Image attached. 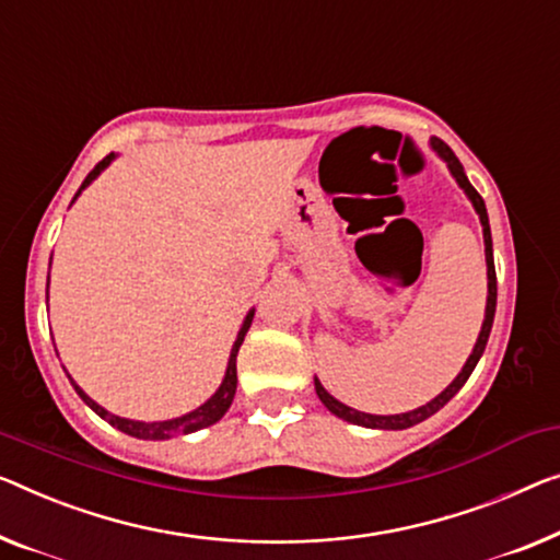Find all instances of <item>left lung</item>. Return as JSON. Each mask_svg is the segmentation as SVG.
Wrapping results in <instances>:
<instances>
[{
  "label": "left lung",
  "instance_id": "left-lung-1",
  "mask_svg": "<svg viewBox=\"0 0 560 560\" xmlns=\"http://www.w3.org/2000/svg\"><path fill=\"white\" fill-rule=\"evenodd\" d=\"M432 148H435L438 153H440L442 158H445L447 165H450V171H453V175H455V180L460 183V186L465 188L467 198L472 200L475 211H478V215H480V223H482V238H486V261H488V306H486V322H482L480 337H478V341H475L472 354L467 357V362H465V366H463V372L457 374V377L453 380V385H450L445 392H442V395H438L435 399H432V402L422 405V407H417V410H412V412H402V415H366V412H360V410H352V407L341 405L339 399H334V397L329 395V392L319 385V380H314V385H316V395H319V399L324 402V407H327V410H329L331 415L341 417V420L354 422V424H362V428H377V430H407V428H412V424H417V422L428 420L430 415H435V412L440 410V407H445V405L450 402V399H453V397L457 395V392H460V387L465 385L467 377H470L472 370H475V364H478V360L482 357V352H486V345H488L490 329H493L495 302H498V281H495V264H493V238H490V223H488L486 203H482V196L478 194V190H475V188L470 186V180H467V175H465V171H463L460 161H457V155L453 153V150H450V145H445V143H442L440 138H435V140H432Z\"/></svg>",
  "mask_w": 560,
  "mask_h": 560
}]
</instances>
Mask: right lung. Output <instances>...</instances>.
Wrapping results in <instances>:
<instances>
[{"label": "right lung", "mask_w": 560, "mask_h": 560, "mask_svg": "<svg viewBox=\"0 0 560 560\" xmlns=\"http://www.w3.org/2000/svg\"><path fill=\"white\" fill-rule=\"evenodd\" d=\"M113 153L110 155H105L103 161H100L93 171L88 173V178L82 180V186H80V190L85 188V186H90V180L95 178V175L105 168L107 163L113 161ZM80 190L74 196H80ZM252 319H254V312H248V316H246V322H244V327H241V331H238V339H236V345H233V349H231V360H229V370H226V377H223V382H221V387H219V392H215V395L208 399L206 405H200L198 410H194V412H188V415H183V417H175V420H165V422H136V420H125V417H118V415H110L107 410H103V407H100L97 402H93V399H90L85 392H82L78 385H74V389H78V395L85 399V405H90L93 407V410L103 417V420H107L113 424V428H118V430H122V432H128V435H132V438H143V440H168V438H175V435H188V432H196V430H200V428H208V424H213V422H219L223 415H226V410L231 407V402H233V395H236V357H238V349H241V345H244V337H246V331H248V327H252Z\"/></svg>", "instance_id": "1"}]
</instances>
